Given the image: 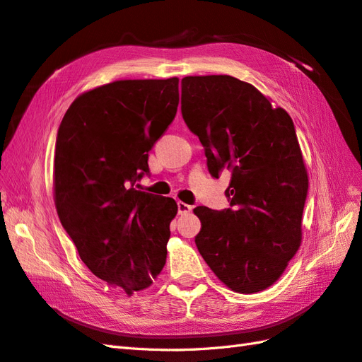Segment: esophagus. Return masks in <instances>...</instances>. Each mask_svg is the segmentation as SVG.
<instances>
[{
	"label": "esophagus",
	"mask_w": 362,
	"mask_h": 362,
	"mask_svg": "<svg viewBox=\"0 0 362 362\" xmlns=\"http://www.w3.org/2000/svg\"><path fill=\"white\" fill-rule=\"evenodd\" d=\"M177 205H178V213L180 214H189L192 211V205H189V204L180 201Z\"/></svg>",
	"instance_id": "1"
}]
</instances>
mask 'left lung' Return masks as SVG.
Masks as SVG:
<instances>
[{
	"mask_svg": "<svg viewBox=\"0 0 362 362\" xmlns=\"http://www.w3.org/2000/svg\"><path fill=\"white\" fill-rule=\"evenodd\" d=\"M181 113L205 149L214 178L231 170V208L196 206L194 237L228 288L250 294L273 286L302 242L308 173L290 115L231 75L184 76Z\"/></svg>",
	"mask_w": 362,
	"mask_h": 362,
	"instance_id": "left-lung-1",
	"label": "left lung"
}]
</instances>
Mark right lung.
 I'll list each match as a JSON object with an SVG mask.
<instances>
[{
  "label": "right lung",
  "instance_id": "add662e5",
  "mask_svg": "<svg viewBox=\"0 0 362 362\" xmlns=\"http://www.w3.org/2000/svg\"><path fill=\"white\" fill-rule=\"evenodd\" d=\"M180 80H119L81 93L64 113L54 156V202L95 276L127 294L166 264L172 198L136 190L148 152L172 124Z\"/></svg>",
  "mask_w": 362,
  "mask_h": 362
}]
</instances>
